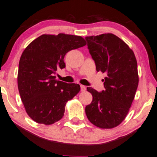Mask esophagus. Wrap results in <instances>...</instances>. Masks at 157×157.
Wrapping results in <instances>:
<instances>
[{"mask_svg":"<svg viewBox=\"0 0 157 157\" xmlns=\"http://www.w3.org/2000/svg\"><path fill=\"white\" fill-rule=\"evenodd\" d=\"M86 89H87V87H86L85 86L81 85V91H82V92H84V91L86 90Z\"/></svg>","mask_w":157,"mask_h":157,"instance_id":"34e87169","label":"esophagus"}]
</instances>
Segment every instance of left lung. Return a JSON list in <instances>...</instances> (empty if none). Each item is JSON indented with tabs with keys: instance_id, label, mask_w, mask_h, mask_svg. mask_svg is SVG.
I'll list each match as a JSON object with an SVG mask.
<instances>
[{
	"instance_id": "obj_1",
	"label": "left lung",
	"mask_w": 157,
	"mask_h": 157,
	"mask_svg": "<svg viewBox=\"0 0 157 157\" xmlns=\"http://www.w3.org/2000/svg\"><path fill=\"white\" fill-rule=\"evenodd\" d=\"M85 39L96 70L106 73L104 90L87 88L93 101L85 107L86 115L98 128H115L125 119L138 87L136 59L128 45L112 33Z\"/></svg>"
}]
</instances>
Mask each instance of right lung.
Returning a JSON list of instances; mask_svg holds the SVG:
<instances>
[{
    "mask_svg": "<svg viewBox=\"0 0 157 157\" xmlns=\"http://www.w3.org/2000/svg\"><path fill=\"white\" fill-rule=\"evenodd\" d=\"M84 45L82 37L60 33L42 35L26 47L19 61L17 87L33 121L48 125L63 117L66 103L80 91V85L56 80V72L65 67L67 52Z\"/></svg>",
    "mask_w": 157,
    "mask_h": 157,
    "instance_id": "add662e5",
    "label": "right lung"
}]
</instances>
